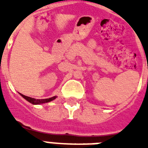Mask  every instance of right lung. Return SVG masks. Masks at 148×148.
<instances>
[{"mask_svg":"<svg viewBox=\"0 0 148 148\" xmlns=\"http://www.w3.org/2000/svg\"><path fill=\"white\" fill-rule=\"evenodd\" d=\"M20 95H21L22 97H24L25 100L30 102V103H33V104H40V103H47V102H50V101H53L54 99L56 98V96L52 97H50V98H47V99H35V98H32V97H27V96H25V95H22V94H20Z\"/></svg>","mask_w":148,"mask_h":148,"instance_id":"obj_1","label":"right lung"}]
</instances>
